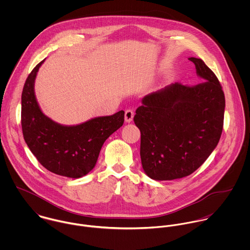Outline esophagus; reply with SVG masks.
<instances>
[{
    "instance_id": "34e87169",
    "label": "esophagus",
    "mask_w": 250,
    "mask_h": 250,
    "mask_svg": "<svg viewBox=\"0 0 250 250\" xmlns=\"http://www.w3.org/2000/svg\"><path fill=\"white\" fill-rule=\"evenodd\" d=\"M134 115H135V112L133 109L129 108L125 111V121L127 123H130L133 121V118H134Z\"/></svg>"
}]
</instances>
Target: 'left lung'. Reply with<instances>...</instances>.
I'll use <instances>...</instances> for the list:
<instances>
[{
  "instance_id": "obj_1",
  "label": "left lung",
  "mask_w": 250,
  "mask_h": 250,
  "mask_svg": "<svg viewBox=\"0 0 250 250\" xmlns=\"http://www.w3.org/2000/svg\"><path fill=\"white\" fill-rule=\"evenodd\" d=\"M188 60L202 83L191 87L175 83L144 96L134 117L142 134L143 170L156 181L194 172L212 154L222 133L221 85L202 60Z\"/></svg>"
}]
</instances>
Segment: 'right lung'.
Returning a JSON list of instances; mask_svg holds the SVG:
<instances>
[{
  "mask_svg": "<svg viewBox=\"0 0 250 250\" xmlns=\"http://www.w3.org/2000/svg\"><path fill=\"white\" fill-rule=\"evenodd\" d=\"M44 62L31 72L23 88L21 123L24 140L46 169L61 176L81 178L94 168L103 144L123 125L124 111L77 125L54 121L41 110L35 92L36 75Z\"/></svg>",
  "mask_w": 250,
  "mask_h": 250,
  "instance_id": "add662e5",
  "label": "right lung"
}]
</instances>
